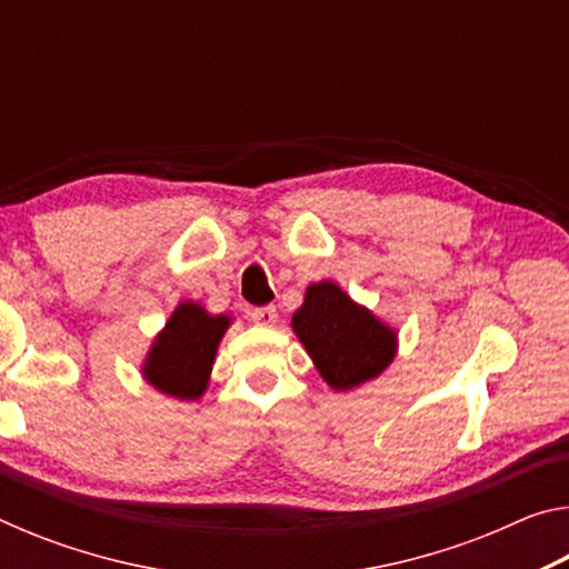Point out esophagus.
Listing matches in <instances>:
<instances>
[{"instance_id": "34e87169", "label": "esophagus", "mask_w": 569, "mask_h": 569, "mask_svg": "<svg viewBox=\"0 0 569 569\" xmlns=\"http://www.w3.org/2000/svg\"><path fill=\"white\" fill-rule=\"evenodd\" d=\"M250 321L258 323V326H266V329H271L278 321V311L273 306H263V308H256L253 313H250Z\"/></svg>"}]
</instances>
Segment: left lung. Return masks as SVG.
Here are the masks:
<instances>
[{
    "label": "left lung",
    "mask_w": 569,
    "mask_h": 569,
    "mask_svg": "<svg viewBox=\"0 0 569 569\" xmlns=\"http://www.w3.org/2000/svg\"><path fill=\"white\" fill-rule=\"evenodd\" d=\"M291 329L333 391H353L381 377L399 351V331L333 281L306 288Z\"/></svg>",
    "instance_id": "1"
}]
</instances>
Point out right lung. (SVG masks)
Listing matches in <instances>:
<instances>
[{
	"label": "right lung",
	"instance_id": "add662e5",
	"mask_svg": "<svg viewBox=\"0 0 569 569\" xmlns=\"http://www.w3.org/2000/svg\"><path fill=\"white\" fill-rule=\"evenodd\" d=\"M230 323L228 313H210L203 303L180 301L140 363L142 379L166 397L200 399Z\"/></svg>",
	"mask_w": 569,
	"mask_h": 569
}]
</instances>
